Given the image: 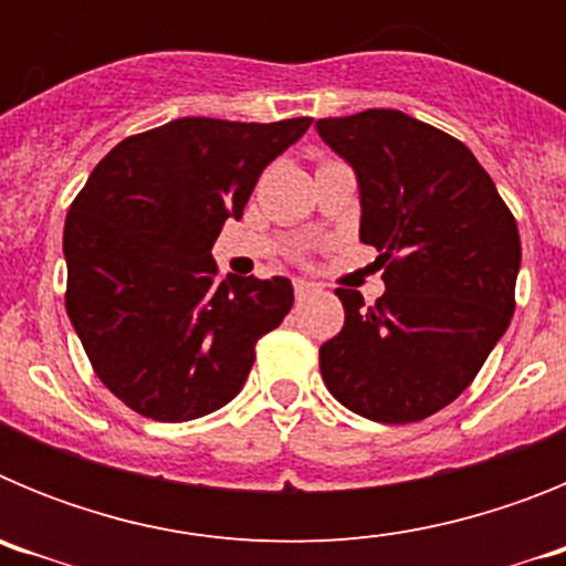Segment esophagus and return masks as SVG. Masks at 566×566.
I'll list each match as a JSON object with an SVG mask.
<instances>
[{
  "label": "esophagus",
  "mask_w": 566,
  "mask_h": 566,
  "mask_svg": "<svg viewBox=\"0 0 566 566\" xmlns=\"http://www.w3.org/2000/svg\"><path fill=\"white\" fill-rule=\"evenodd\" d=\"M314 289L317 286H314V283H308V280H294V297L297 300H306Z\"/></svg>",
  "instance_id": "esophagus-1"
}]
</instances>
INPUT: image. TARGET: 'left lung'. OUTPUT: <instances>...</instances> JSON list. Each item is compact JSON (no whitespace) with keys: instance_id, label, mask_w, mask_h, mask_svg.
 <instances>
[{"instance_id":"8db88e82","label":"left lung","mask_w":566,"mask_h":566,"mask_svg":"<svg viewBox=\"0 0 566 566\" xmlns=\"http://www.w3.org/2000/svg\"><path fill=\"white\" fill-rule=\"evenodd\" d=\"M352 164L359 240L377 247L385 294L337 289L345 326L319 345V371L348 411L419 422L473 382L516 308L522 240L507 203L459 138L399 109L319 118Z\"/></svg>"}]
</instances>
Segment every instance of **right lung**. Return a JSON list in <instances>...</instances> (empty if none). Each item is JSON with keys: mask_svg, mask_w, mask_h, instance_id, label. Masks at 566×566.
Instances as JSON below:
<instances>
[{"mask_svg": "<svg viewBox=\"0 0 566 566\" xmlns=\"http://www.w3.org/2000/svg\"><path fill=\"white\" fill-rule=\"evenodd\" d=\"M308 127L175 118L109 149L70 203L67 317L96 377L135 413L187 422L223 408L258 339L289 314L286 277H218L212 243Z\"/></svg>", "mask_w": 566, "mask_h": 566, "instance_id": "add662e5", "label": "right lung"}]
</instances>
